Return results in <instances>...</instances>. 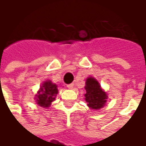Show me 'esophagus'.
Returning a JSON list of instances; mask_svg holds the SVG:
<instances>
[{
	"mask_svg": "<svg viewBox=\"0 0 146 146\" xmlns=\"http://www.w3.org/2000/svg\"><path fill=\"white\" fill-rule=\"evenodd\" d=\"M67 88L70 89H73V88H74V84L73 83H72V84H68L67 85Z\"/></svg>",
	"mask_w": 146,
	"mask_h": 146,
	"instance_id": "34e87169",
	"label": "esophagus"
}]
</instances>
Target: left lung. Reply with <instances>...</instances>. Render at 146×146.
<instances>
[{"mask_svg": "<svg viewBox=\"0 0 146 146\" xmlns=\"http://www.w3.org/2000/svg\"><path fill=\"white\" fill-rule=\"evenodd\" d=\"M85 101L93 110H99L105 106L107 99L106 93L101 88L99 83L93 77L86 80Z\"/></svg>", "mask_w": 146, "mask_h": 146, "instance_id": "left-lung-1", "label": "left lung"}]
</instances>
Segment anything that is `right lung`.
Wrapping results in <instances>:
<instances>
[{
  "label": "right lung",
  "mask_w": 146,
  "mask_h": 146,
  "mask_svg": "<svg viewBox=\"0 0 146 146\" xmlns=\"http://www.w3.org/2000/svg\"><path fill=\"white\" fill-rule=\"evenodd\" d=\"M58 94L57 85L48 80L45 81L40 87V91L36 95V102L42 107H49L51 102L54 101L55 96Z\"/></svg>",
  "instance_id": "right-lung-1"
}]
</instances>
